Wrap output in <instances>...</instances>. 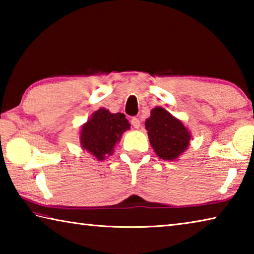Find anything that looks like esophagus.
I'll return each mask as SVG.
<instances>
[{"instance_id":"esophagus-1","label":"esophagus","mask_w":254,"mask_h":254,"mask_svg":"<svg viewBox=\"0 0 254 254\" xmlns=\"http://www.w3.org/2000/svg\"><path fill=\"white\" fill-rule=\"evenodd\" d=\"M131 123H132V126L134 127L135 128H139L140 127V126H141V122H140V120L137 119V118H132V120H131Z\"/></svg>"}]
</instances>
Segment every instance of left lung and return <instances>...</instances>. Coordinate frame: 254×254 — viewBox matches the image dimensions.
Masks as SVG:
<instances>
[{
    "instance_id": "8db88e82",
    "label": "left lung",
    "mask_w": 254,
    "mask_h": 254,
    "mask_svg": "<svg viewBox=\"0 0 254 254\" xmlns=\"http://www.w3.org/2000/svg\"><path fill=\"white\" fill-rule=\"evenodd\" d=\"M150 143L161 159L174 160L189 145L190 134L179 120L162 107H154L145 121Z\"/></svg>"
}]
</instances>
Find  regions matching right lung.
I'll list each match as a JSON object with an SVG mask.
<instances>
[{
	"label": "right lung",
	"mask_w": 254,
	"mask_h": 254,
	"mask_svg": "<svg viewBox=\"0 0 254 254\" xmlns=\"http://www.w3.org/2000/svg\"><path fill=\"white\" fill-rule=\"evenodd\" d=\"M130 128V123L122 113H110L105 109L96 111L81 127L80 144L97 160L113 153V147L121 139L122 133Z\"/></svg>",
	"instance_id": "right-lung-1"
}]
</instances>
